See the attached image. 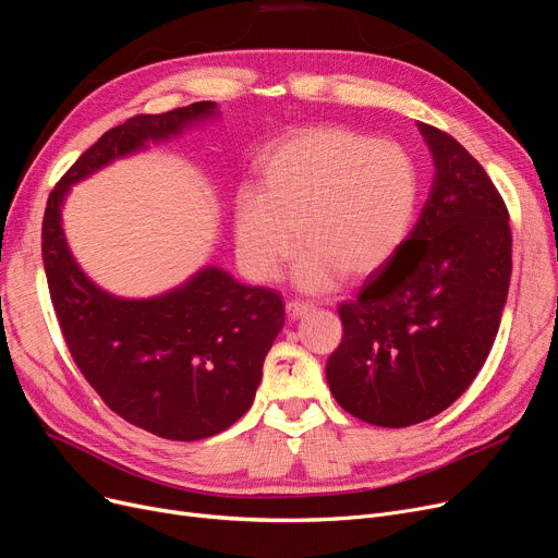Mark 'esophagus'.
Returning <instances> with one entry per match:
<instances>
[{"label":"esophagus","instance_id":"obj_1","mask_svg":"<svg viewBox=\"0 0 558 558\" xmlns=\"http://www.w3.org/2000/svg\"><path fill=\"white\" fill-rule=\"evenodd\" d=\"M314 305L310 303V301H296V299H292V301H287V305H284V310H287V314L292 319H299V317H303L305 312H310Z\"/></svg>","mask_w":558,"mask_h":558}]
</instances>
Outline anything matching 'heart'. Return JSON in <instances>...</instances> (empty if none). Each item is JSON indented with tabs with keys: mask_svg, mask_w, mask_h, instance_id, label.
<instances>
[{
	"mask_svg": "<svg viewBox=\"0 0 558 558\" xmlns=\"http://www.w3.org/2000/svg\"><path fill=\"white\" fill-rule=\"evenodd\" d=\"M259 191L234 201V248L255 280H274L296 241L307 289L374 274L401 246L417 209L420 171L403 145L347 128H310L259 161Z\"/></svg>",
	"mask_w": 558,
	"mask_h": 558,
	"instance_id": "b5f03b06",
	"label": "heart"
}]
</instances>
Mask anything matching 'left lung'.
<instances>
[{
  "label": "left lung",
  "mask_w": 558,
  "mask_h": 558,
  "mask_svg": "<svg viewBox=\"0 0 558 558\" xmlns=\"http://www.w3.org/2000/svg\"><path fill=\"white\" fill-rule=\"evenodd\" d=\"M435 161L410 236L337 307L344 337L326 365L335 401L385 428L430 420L486 362L511 282V226L501 193L451 134L420 125Z\"/></svg>",
  "instance_id": "obj_1"
}]
</instances>
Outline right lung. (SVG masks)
<instances>
[{
  "label": "right lung",
  "mask_w": 558,
  "mask_h": 558,
  "mask_svg": "<svg viewBox=\"0 0 558 558\" xmlns=\"http://www.w3.org/2000/svg\"><path fill=\"white\" fill-rule=\"evenodd\" d=\"M214 109V102H193L111 128L68 168L43 216L47 287L75 365L118 417L180 442L221 433L251 408L264 357L284 326L282 299L214 266L163 296L116 299L72 259L61 205L70 184Z\"/></svg>",
  "instance_id": "right-lung-1"
}]
</instances>
